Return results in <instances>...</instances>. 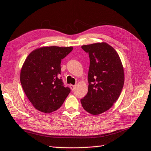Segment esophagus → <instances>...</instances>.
Listing matches in <instances>:
<instances>
[{
    "instance_id": "obj_1",
    "label": "esophagus",
    "mask_w": 151,
    "mask_h": 151,
    "mask_svg": "<svg viewBox=\"0 0 151 151\" xmlns=\"http://www.w3.org/2000/svg\"><path fill=\"white\" fill-rule=\"evenodd\" d=\"M69 86H70V89H71L72 91H73L74 89H75V87H76L75 85H72V84H70Z\"/></svg>"
}]
</instances>
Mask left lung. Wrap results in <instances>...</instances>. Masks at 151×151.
Masks as SVG:
<instances>
[{"label": "left lung", "mask_w": 151, "mask_h": 151, "mask_svg": "<svg viewBox=\"0 0 151 151\" xmlns=\"http://www.w3.org/2000/svg\"><path fill=\"white\" fill-rule=\"evenodd\" d=\"M89 54L88 91L82 99L84 110L92 115L109 110L118 99L124 85V70L120 58L106 43L82 46Z\"/></svg>", "instance_id": "1"}]
</instances>
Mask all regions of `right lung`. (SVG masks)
I'll return each instance as SVG.
<instances>
[{"label":"right lung","instance_id":"right-lung-1","mask_svg":"<svg viewBox=\"0 0 151 151\" xmlns=\"http://www.w3.org/2000/svg\"><path fill=\"white\" fill-rule=\"evenodd\" d=\"M73 48L41 47L27 58L21 70L22 89L34 108L51 113L61 107L70 92L63 85L61 75L62 60Z\"/></svg>","mask_w":151,"mask_h":151}]
</instances>
